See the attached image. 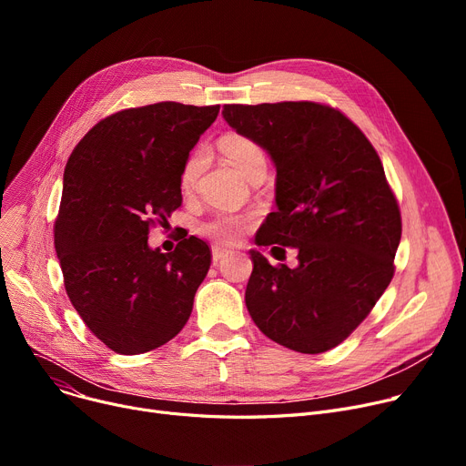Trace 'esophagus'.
I'll use <instances>...</instances> for the list:
<instances>
[{"label": "esophagus", "instance_id": "esophagus-1", "mask_svg": "<svg viewBox=\"0 0 466 466\" xmlns=\"http://www.w3.org/2000/svg\"><path fill=\"white\" fill-rule=\"evenodd\" d=\"M227 257H228V251H225V249H218V248H213V264H215V266H217L218 262H223Z\"/></svg>", "mask_w": 466, "mask_h": 466}]
</instances>
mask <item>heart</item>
Returning <instances> with one entry per match:
<instances>
[{
    "instance_id": "b5f03b06",
    "label": "heart",
    "mask_w": 466,
    "mask_h": 466,
    "mask_svg": "<svg viewBox=\"0 0 466 466\" xmlns=\"http://www.w3.org/2000/svg\"><path fill=\"white\" fill-rule=\"evenodd\" d=\"M218 151L223 153V157L228 158L241 171V174L248 176L249 179L257 174V171H266V155L262 151V147L249 136H243L238 132L225 134L218 139ZM204 164H206L204 149H194L188 155L179 174V185L183 192H188L194 188L196 181H198L202 174ZM249 225H251V217L248 215L215 213L213 217L206 218L204 223H200L198 232L217 241L218 246H236V243L241 241Z\"/></svg>"
}]
</instances>
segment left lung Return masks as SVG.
Returning <instances> with one entry per match:
<instances>
[{"label": "left lung", "mask_w": 466, "mask_h": 466, "mask_svg": "<svg viewBox=\"0 0 466 466\" xmlns=\"http://www.w3.org/2000/svg\"><path fill=\"white\" fill-rule=\"evenodd\" d=\"M223 115L278 169V211L257 243L299 251L297 268L251 251V319L292 351H329L366 319L395 276L402 218L383 164L355 122L327 104H227Z\"/></svg>", "instance_id": "8db88e82"}]
</instances>
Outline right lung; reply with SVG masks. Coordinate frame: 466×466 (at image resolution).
I'll use <instances>...</instances> for the list:
<instances>
[{
  "label": "right lung",
  "instance_id": "obj_1",
  "mask_svg": "<svg viewBox=\"0 0 466 466\" xmlns=\"http://www.w3.org/2000/svg\"><path fill=\"white\" fill-rule=\"evenodd\" d=\"M218 109L160 102L116 111L86 132L66 164L55 220L64 287L115 353L157 350L188 321L211 249L185 234L160 253L147 238L181 206V167Z\"/></svg>",
  "mask_w": 466,
  "mask_h": 466
}]
</instances>
